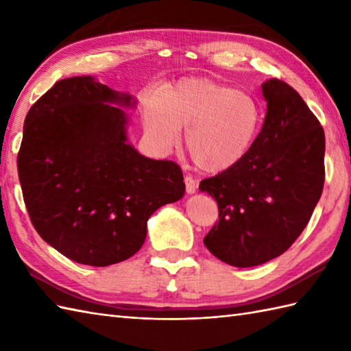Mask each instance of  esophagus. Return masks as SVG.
<instances>
[{
  "label": "esophagus",
  "mask_w": 351,
  "mask_h": 351,
  "mask_svg": "<svg viewBox=\"0 0 351 351\" xmlns=\"http://www.w3.org/2000/svg\"><path fill=\"white\" fill-rule=\"evenodd\" d=\"M184 182H185V190H187L189 195H193V193L196 191V181H195V178H193L191 175H185Z\"/></svg>",
  "instance_id": "obj_1"
}]
</instances>
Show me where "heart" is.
<instances>
[{"instance_id":"1","label":"heart","mask_w":351,"mask_h":351,"mask_svg":"<svg viewBox=\"0 0 351 351\" xmlns=\"http://www.w3.org/2000/svg\"><path fill=\"white\" fill-rule=\"evenodd\" d=\"M263 113L247 92L211 80H184L146 108V128L161 151H170L185 130V149L206 171H223L249 154Z\"/></svg>"}]
</instances>
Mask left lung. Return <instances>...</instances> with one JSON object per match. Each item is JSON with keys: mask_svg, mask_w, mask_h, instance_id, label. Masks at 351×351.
<instances>
[{"mask_svg": "<svg viewBox=\"0 0 351 351\" xmlns=\"http://www.w3.org/2000/svg\"><path fill=\"white\" fill-rule=\"evenodd\" d=\"M267 114L249 154L200 182L217 200L219 223L204 238L215 258L261 265L287 252L306 228L324 185V130L280 80L263 84Z\"/></svg>", "mask_w": 351, "mask_h": 351, "instance_id": "left-lung-1", "label": "left lung"}]
</instances>
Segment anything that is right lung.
I'll list each match as a JSON object with an SVG mask.
<instances>
[{"label": "right lung", "instance_id": "1", "mask_svg": "<svg viewBox=\"0 0 351 351\" xmlns=\"http://www.w3.org/2000/svg\"><path fill=\"white\" fill-rule=\"evenodd\" d=\"M132 106L92 77L60 80L37 99L18 152L22 196L34 229L78 264L107 267L140 250L147 219L180 200L182 170L128 143Z\"/></svg>", "mask_w": 351, "mask_h": 351}]
</instances>
